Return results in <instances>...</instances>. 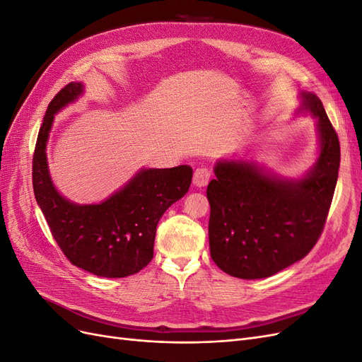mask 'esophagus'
<instances>
[{"instance_id": "34e87169", "label": "esophagus", "mask_w": 362, "mask_h": 362, "mask_svg": "<svg viewBox=\"0 0 362 362\" xmlns=\"http://www.w3.org/2000/svg\"><path fill=\"white\" fill-rule=\"evenodd\" d=\"M211 178V172L208 168H199L194 170V175H193V185L194 187H205V185L208 184V181H210Z\"/></svg>"}]
</instances>
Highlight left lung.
I'll return each instance as SVG.
<instances>
[{"mask_svg": "<svg viewBox=\"0 0 362 362\" xmlns=\"http://www.w3.org/2000/svg\"><path fill=\"white\" fill-rule=\"evenodd\" d=\"M296 115L315 117L319 156L299 178L252 158H222L206 187L208 238L217 267L240 279L269 278L306 257L319 240L339 169V141L322 101L300 92Z\"/></svg>", "mask_w": 362, "mask_h": 362, "instance_id": "8db88e82", "label": "left lung"}]
</instances>
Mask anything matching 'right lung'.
I'll return each mask as SVG.
<instances>
[{
    "instance_id": "obj_1",
    "label": "right lung",
    "mask_w": 362,
    "mask_h": 362,
    "mask_svg": "<svg viewBox=\"0 0 362 362\" xmlns=\"http://www.w3.org/2000/svg\"><path fill=\"white\" fill-rule=\"evenodd\" d=\"M83 93V83H69L49 103L33 156V190L54 240L74 266L96 276L125 278L154 257L158 221L189 192L193 169L144 168L100 204L64 198L51 180L47 144L54 117Z\"/></svg>"
}]
</instances>
